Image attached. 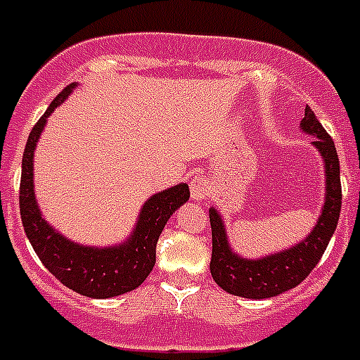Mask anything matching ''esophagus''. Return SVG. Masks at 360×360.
<instances>
[{"label":"esophagus","instance_id":"34e87169","mask_svg":"<svg viewBox=\"0 0 360 360\" xmlns=\"http://www.w3.org/2000/svg\"><path fill=\"white\" fill-rule=\"evenodd\" d=\"M207 193L209 182L202 176V174H196V176L193 178V182H191V196L195 200H202L207 196Z\"/></svg>","mask_w":360,"mask_h":360}]
</instances>
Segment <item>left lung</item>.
Masks as SVG:
<instances>
[{
    "instance_id": "left-lung-1",
    "label": "left lung",
    "mask_w": 360,
    "mask_h": 360,
    "mask_svg": "<svg viewBox=\"0 0 360 360\" xmlns=\"http://www.w3.org/2000/svg\"><path fill=\"white\" fill-rule=\"evenodd\" d=\"M301 128L307 133L316 135L314 146L321 151L324 165H326L324 167L326 169V202H324L323 214L303 243L274 256L252 262V259H243L232 254L221 218L214 209H211L209 211L212 232L211 274L216 285L229 294L249 299H266L290 290L307 279V276L316 269L328 247L330 238L339 221V212H341L342 193L339 157H337L332 136L321 126L316 113L308 106L304 108Z\"/></svg>"
}]
</instances>
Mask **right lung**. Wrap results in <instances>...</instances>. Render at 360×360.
<instances>
[{
    "label": "right lung",
    "instance_id": "add662e5",
    "mask_svg": "<svg viewBox=\"0 0 360 360\" xmlns=\"http://www.w3.org/2000/svg\"><path fill=\"white\" fill-rule=\"evenodd\" d=\"M73 86L75 84L66 86L53 98L49 110L44 111V115L37 120L28 135L23 162H21L23 169L19 184V211L28 240L49 272H52L56 279L77 294L86 297L106 299L135 290L144 283L155 266L157 259L155 250L162 229L171 214L189 200V187L187 184H180L151 196L142 209L133 236L129 238L128 243L115 249H88L57 234L41 218L37 209L34 198L32 162H34L36 142L43 131L46 119L68 97Z\"/></svg>",
    "mask_w": 360,
    "mask_h": 360
}]
</instances>
